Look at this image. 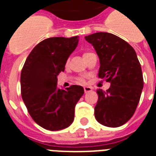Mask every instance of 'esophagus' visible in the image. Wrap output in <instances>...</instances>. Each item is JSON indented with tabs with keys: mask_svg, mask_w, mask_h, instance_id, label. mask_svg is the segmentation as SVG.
<instances>
[{
	"mask_svg": "<svg viewBox=\"0 0 156 156\" xmlns=\"http://www.w3.org/2000/svg\"><path fill=\"white\" fill-rule=\"evenodd\" d=\"M83 89H84V93H88V92L92 91L91 87H84V88H83Z\"/></svg>",
	"mask_w": 156,
	"mask_h": 156,
	"instance_id": "obj_1",
	"label": "esophagus"
}]
</instances>
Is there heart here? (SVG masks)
<instances>
[{"mask_svg": "<svg viewBox=\"0 0 156 156\" xmlns=\"http://www.w3.org/2000/svg\"><path fill=\"white\" fill-rule=\"evenodd\" d=\"M89 53H92V52H88V51H86V52H84V53H83V58H84V57H86V56H87V55L88 54H89ZM68 61H67V62H66V64L68 65ZM85 81H86V78H84V77H82V78H79L78 79V83H85Z\"/></svg>", "mask_w": 156, "mask_h": 156, "instance_id": "b5f03b06", "label": "heart"}]
</instances>
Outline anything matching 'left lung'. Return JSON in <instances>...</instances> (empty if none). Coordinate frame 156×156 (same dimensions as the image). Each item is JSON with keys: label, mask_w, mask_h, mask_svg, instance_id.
Listing matches in <instances>:
<instances>
[{"label": "left lung", "mask_w": 156, "mask_h": 156, "mask_svg": "<svg viewBox=\"0 0 156 156\" xmlns=\"http://www.w3.org/2000/svg\"><path fill=\"white\" fill-rule=\"evenodd\" d=\"M85 39L99 58L98 78L111 83L106 91L97 90L95 118L105 126L119 127L134 115L144 86L136 52L127 41L108 32H96Z\"/></svg>", "instance_id": "left-lung-1"}]
</instances>
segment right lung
Instances as JSON below:
<instances>
[{"instance_id": "obj_1", "label": "right lung", "mask_w": 156, "mask_h": 156, "mask_svg": "<svg viewBox=\"0 0 156 156\" xmlns=\"http://www.w3.org/2000/svg\"><path fill=\"white\" fill-rule=\"evenodd\" d=\"M78 43V36L45 39L32 49L22 69V98L32 119L45 129H63L74 119L75 106L84 90L78 85L60 89L57 82Z\"/></svg>"}]
</instances>
